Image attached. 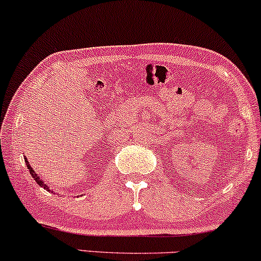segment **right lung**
Instances as JSON below:
<instances>
[{
  "mask_svg": "<svg viewBox=\"0 0 261 261\" xmlns=\"http://www.w3.org/2000/svg\"><path fill=\"white\" fill-rule=\"evenodd\" d=\"M24 160H25V162H27V167H28L29 172H31V174H32L33 178H34V180L37 181V184L40 185V187H43L44 189H46V190H49V188H47V185H46V184H44V181L41 180V179L39 178V176H38L37 174H35V172H34V170H33V169L31 168V166H29V163H28V161H27V158H24Z\"/></svg>",
  "mask_w": 261,
  "mask_h": 261,
  "instance_id": "right-lung-1",
  "label": "right lung"
}]
</instances>
